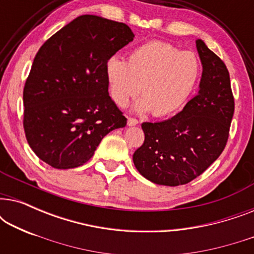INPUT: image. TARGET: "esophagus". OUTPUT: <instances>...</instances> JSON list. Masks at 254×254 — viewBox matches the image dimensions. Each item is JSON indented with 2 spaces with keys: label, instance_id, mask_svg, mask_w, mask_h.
I'll return each instance as SVG.
<instances>
[{
  "label": "esophagus",
  "instance_id": "obj_1",
  "mask_svg": "<svg viewBox=\"0 0 254 254\" xmlns=\"http://www.w3.org/2000/svg\"><path fill=\"white\" fill-rule=\"evenodd\" d=\"M127 124H128V126H135V125L138 124V121H137V119H135V118L129 117L127 120Z\"/></svg>",
  "mask_w": 254,
  "mask_h": 254
}]
</instances>
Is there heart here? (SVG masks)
<instances>
[{"label": "heart", "instance_id": "heart-1", "mask_svg": "<svg viewBox=\"0 0 254 254\" xmlns=\"http://www.w3.org/2000/svg\"><path fill=\"white\" fill-rule=\"evenodd\" d=\"M201 76L200 60L193 52L182 51L163 41H150L131 50L127 62L119 57L106 61L110 93L118 106L125 107L140 92L138 112L151 111L168 117L186 105Z\"/></svg>", "mask_w": 254, "mask_h": 254}]
</instances>
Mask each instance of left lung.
<instances>
[{
	"mask_svg": "<svg viewBox=\"0 0 254 254\" xmlns=\"http://www.w3.org/2000/svg\"><path fill=\"white\" fill-rule=\"evenodd\" d=\"M196 50L202 64L197 95L182 112L161 123H143L144 142L133 155L144 178L165 186L192 182L224 150L235 100L224 62L201 39Z\"/></svg>",
	"mask_w": 254,
	"mask_h": 254,
	"instance_id": "obj_1",
	"label": "left lung"
}]
</instances>
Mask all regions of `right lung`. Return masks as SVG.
<instances>
[{"instance_id":"1","label":"right lung","mask_w":254,"mask_h":254,"mask_svg":"<svg viewBox=\"0 0 254 254\" xmlns=\"http://www.w3.org/2000/svg\"><path fill=\"white\" fill-rule=\"evenodd\" d=\"M133 39L126 24L83 15L45 41L23 91L25 136L41 161L77 168L105 135L126 126L109 95L106 61Z\"/></svg>"}]
</instances>
